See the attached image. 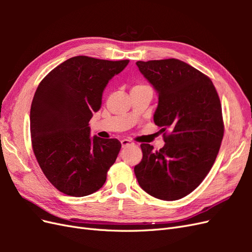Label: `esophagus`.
Returning <instances> with one entry per match:
<instances>
[{
  "label": "esophagus",
  "mask_w": 252,
  "mask_h": 252,
  "mask_svg": "<svg viewBox=\"0 0 252 252\" xmlns=\"http://www.w3.org/2000/svg\"><path fill=\"white\" fill-rule=\"evenodd\" d=\"M121 144H122V147H123V148H126L128 146H132V145H134L133 142H131L130 140H127V139L122 140Z\"/></svg>",
  "instance_id": "obj_1"
}]
</instances>
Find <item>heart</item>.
Returning <instances> with one entry per match:
<instances>
[{"label":"heart","mask_w":252,"mask_h":252,"mask_svg":"<svg viewBox=\"0 0 252 252\" xmlns=\"http://www.w3.org/2000/svg\"><path fill=\"white\" fill-rule=\"evenodd\" d=\"M141 86H144V85H136V86H134V87H141Z\"/></svg>","instance_id":"heart-1"}]
</instances>
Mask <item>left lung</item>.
Instances as JSON below:
<instances>
[{
  "label": "left lung",
  "mask_w": 252,
  "mask_h": 252,
  "mask_svg": "<svg viewBox=\"0 0 252 252\" xmlns=\"http://www.w3.org/2000/svg\"><path fill=\"white\" fill-rule=\"evenodd\" d=\"M136 66L158 94L154 121L164 132L165 146L154 151L151 145H141L135 177L157 199L180 200L201 184L219 154L224 135L220 97L207 75L183 61H139Z\"/></svg>",
  "instance_id": "obj_1"
}]
</instances>
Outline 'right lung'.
<instances>
[{
	"instance_id": "1",
	"label": "right lung",
	"mask_w": 252,
	"mask_h": 252,
	"mask_svg": "<svg viewBox=\"0 0 252 252\" xmlns=\"http://www.w3.org/2000/svg\"><path fill=\"white\" fill-rule=\"evenodd\" d=\"M128 63L73 57L37 86L30 108L32 149L45 177L59 191L85 196L104 185L121 143L91 138L89 121L101 108L109 80Z\"/></svg>"
}]
</instances>
